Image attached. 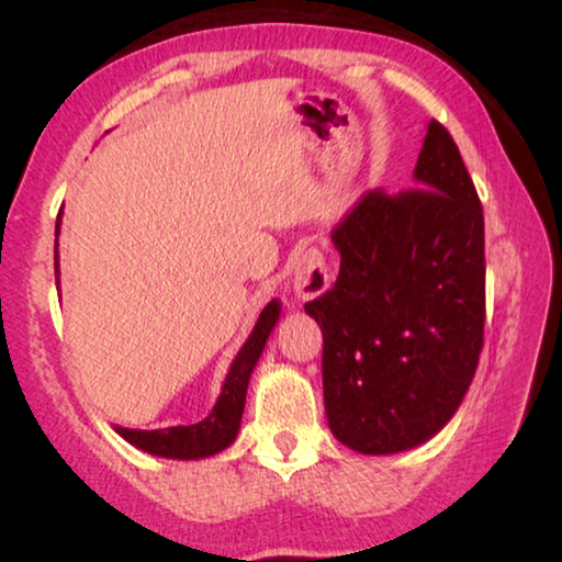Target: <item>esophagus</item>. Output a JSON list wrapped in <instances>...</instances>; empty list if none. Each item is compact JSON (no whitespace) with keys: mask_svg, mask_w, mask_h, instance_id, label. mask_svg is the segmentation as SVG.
<instances>
[{"mask_svg":"<svg viewBox=\"0 0 562 562\" xmlns=\"http://www.w3.org/2000/svg\"><path fill=\"white\" fill-rule=\"evenodd\" d=\"M292 282H294V292H297L300 297H317V294H322L329 288L331 278H329L325 255H322L317 247H304L297 258H294Z\"/></svg>","mask_w":562,"mask_h":562,"instance_id":"34e87169","label":"esophagus"}]
</instances>
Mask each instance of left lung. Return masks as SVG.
<instances>
[{"label": "left lung", "mask_w": 562, "mask_h": 562, "mask_svg": "<svg viewBox=\"0 0 562 562\" xmlns=\"http://www.w3.org/2000/svg\"><path fill=\"white\" fill-rule=\"evenodd\" d=\"M418 188L369 190L331 233L339 274L304 304L325 337L331 434L359 453L431 439L473 382L486 322L483 205L439 121L418 154Z\"/></svg>", "instance_id": "1"}]
</instances>
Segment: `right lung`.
Returning <instances> with one entry per match:
<instances>
[{"label":"right lung","mask_w":562,"mask_h":562,"mask_svg":"<svg viewBox=\"0 0 562 562\" xmlns=\"http://www.w3.org/2000/svg\"><path fill=\"white\" fill-rule=\"evenodd\" d=\"M56 231H59V223H56ZM278 317L280 304L278 300H272L268 307L260 312V319L258 325H255L252 335L247 337L243 349L237 351L231 372L225 376L223 392L217 396L213 412L207 414L203 422H198L193 426H170V429L156 431H136L116 426V431L128 443L136 446V449L154 456H164V459H205V456H213L227 449V446L235 441L237 429H240L247 382H250L252 369L258 364L265 341H268Z\"/></svg>","instance_id":"obj_1"}]
</instances>
